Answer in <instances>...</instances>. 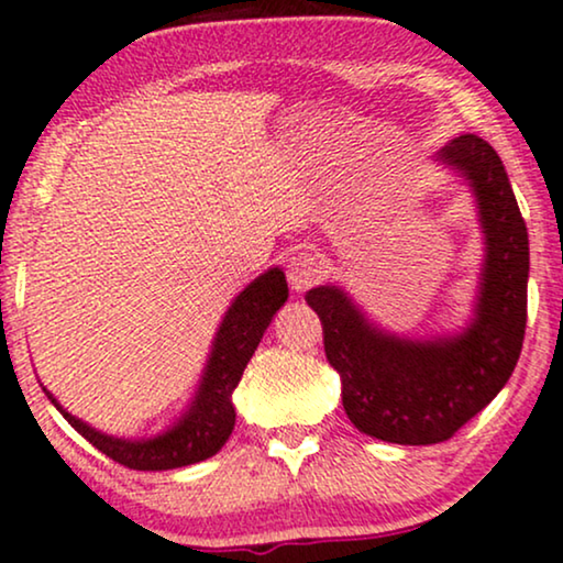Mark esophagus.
I'll list each match as a JSON object with an SVG mask.
<instances>
[{
	"mask_svg": "<svg viewBox=\"0 0 563 563\" xmlns=\"http://www.w3.org/2000/svg\"><path fill=\"white\" fill-rule=\"evenodd\" d=\"M323 274L325 268H323L321 255L310 253V250H302V253H297L289 258L287 279L292 284L295 292H305V289H310L313 284L323 279Z\"/></svg>",
	"mask_w": 563,
	"mask_h": 563,
	"instance_id": "obj_1",
	"label": "esophagus"
}]
</instances>
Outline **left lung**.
Instances as JSON below:
<instances>
[{
    "label": "left lung",
    "instance_id": "8db88e82",
    "mask_svg": "<svg viewBox=\"0 0 563 563\" xmlns=\"http://www.w3.org/2000/svg\"><path fill=\"white\" fill-rule=\"evenodd\" d=\"M467 179L477 203L485 263L473 321L454 336L405 339L380 331L344 289L305 295L323 323L325 357L342 378L352 426L373 439L428 446L449 441L506 386L522 352L530 240L501 158L473 133L435 154Z\"/></svg>",
    "mask_w": 563,
    "mask_h": 563
}]
</instances>
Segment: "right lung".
Wrapping results in <instances>:
<instances>
[{"label": "right lung", "instance_id": "add662e5", "mask_svg": "<svg viewBox=\"0 0 563 563\" xmlns=\"http://www.w3.org/2000/svg\"><path fill=\"white\" fill-rule=\"evenodd\" d=\"M289 289L282 268H268L258 279L250 282L229 305L224 321H221L217 339H213L208 365L200 378L196 399L190 401L187 412L175 426L154 439H117L101 430L90 428L59 407V401L46 391L52 405L65 415L82 439L93 443L109 460L124 464L130 470H175L187 464L203 462L224 446L234 428L232 391L238 388L242 371L258 350L263 331L268 329L271 318L287 302Z\"/></svg>", "mask_w": 563, "mask_h": 563}]
</instances>
